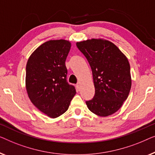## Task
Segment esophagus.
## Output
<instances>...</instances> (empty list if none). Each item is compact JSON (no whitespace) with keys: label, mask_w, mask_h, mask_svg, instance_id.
<instances>
[{"label":"esophagus","mask_w":155,"mask_h":155,"mask_svg":"<svg viewBox=\"0 0 155 155\" xmlns=\"http://www.w3.org/2000/svg\"><path fill=\"white\" fill-rule=\"evenodd\" d=\"M77 89H78V90H79V89H80V83H79V82L77 83Z\"/></svg>","instance_id":"34e87169"}]
</instances>
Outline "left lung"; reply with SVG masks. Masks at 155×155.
Returning <instances> with one entry per match:
<instances>
[{
  "label": "left lung",
  "mask_w": 155,
  "mask_h": 155,
  "mask_svg": "<svg viewBox=\"0 0 155 155\" xmlns=\"http://www.w3.org/2000/svg\"><path fill=\"white\" fill-rule=\"evenodd\" d=\"M92 69L95 95L86 101L89 110L99 117L117 112L127 99L131 88L127 58L111 41L91 38L77 43Z\"/></svg>",
  "instance_id": "left-lung-1"
}]
</instances>
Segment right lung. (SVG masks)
<instances>
[{
    "mask_svg": "<svg viewBox=\"0 0 155 155\" xmlns=\"http://www.w3.org/2000/svg\"><path fill=\"white\" fill-rule=\"evenodd\" d=\"M71 48L69 41L50 40L38 46L26 67V89L31 102L41 112L57 118L68 110L76 94L67 82L65 61Z\"/></svg>",
    "mask_w": 155,
    "mask_h": 155,
    "instance_id": "obj_1",
    "label": "right lung"
}]
</instances>
